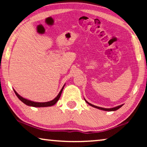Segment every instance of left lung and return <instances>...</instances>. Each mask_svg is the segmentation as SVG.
Masks as SVG:
<instances>
[{"mask_svg":"<svg viewBox=\"0 0 147 147\" xmlns=\"http://www.w3.org/2000/svg\"><path fill=\"white\" fill-rule=\"evenodd\" d=\"M84 100H85L87 104H89L90 106H92V107L94 108H98V109H100V110H104V111H115V110H117L118 109H119L120 108H121L122 106L124 105V104H122V105H120V106H116V107H114V108H102V107H99V106H94L93 104H90L88 102L87 100H86L85 98H84Z\"/></svg>","mask_w":147,"mask_h":147,"instance_id":"1","label":"left lung"}]
</instances>
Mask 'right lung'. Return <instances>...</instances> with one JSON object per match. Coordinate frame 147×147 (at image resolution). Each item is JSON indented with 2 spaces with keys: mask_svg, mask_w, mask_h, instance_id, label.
Instances as JSON below:
<instances>
[{
  "mask_svg": "<svg viewBox=\"0 0 147 147\" xmlns=\"http://www.w3.org/2000/svg\"><path fill=\"white\" fill-rule=\"evenodd\" d=\"M65 85V84H64L63 88H61V91L59 92V93L58 94V95L56 96V97L54 98L53 100H51V101H49V102H36L31 101V100H29L28 99H26V98H25L22 97V96H20L15 90H14V92H15L16 96H17L18 98H19V99L21 100V102H23L24 104H25L26 105L29 106H33V107H39V108L40 107H48V106H53L54 104H55L56 103H57V102L59 99L60 96H61V94L62 93V91H63V89Z\"/></svg>",
  "mask_w": 147,
  "mask_h": 147,
  "instance_id": "1",
  "label": "right lung"
}]
</instances>
